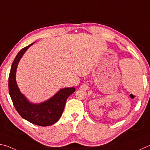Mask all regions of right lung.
I'll list each match as a JSON object with an SVG mask.
<instances>
[{
  "label": "right lung",
  "instance_id": "right-lung-1",
  "mask_svg": "<svg viewBox=\"0 0 150 150\" xmlns=\"http://www.w3.org/2000/svg\"><path fill=\"white\" fill-rule=\"evenodd\" d=\"M33 44V43L21 49L12 62L8 78L9 94L16 110L23 119L35 125L47 127L54 124L59 120L64 111L67 98L74 92L76 89L74 87L61 89L51 99L40 104L31 103L27 100L18 87L16 72L20 59L28 47Z\"/></svg>",
  "mask_w": 150,
  "mask_h": 150
}]
</instances>
